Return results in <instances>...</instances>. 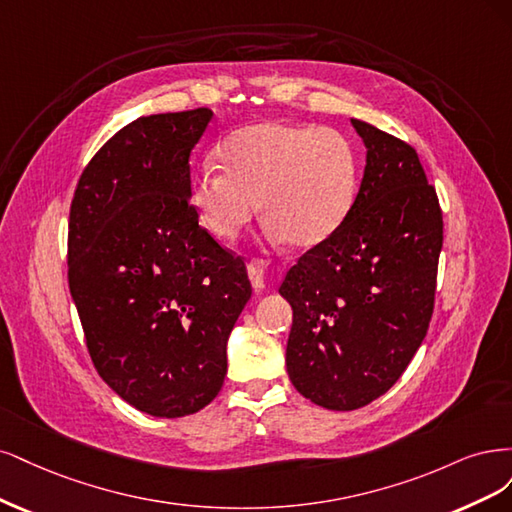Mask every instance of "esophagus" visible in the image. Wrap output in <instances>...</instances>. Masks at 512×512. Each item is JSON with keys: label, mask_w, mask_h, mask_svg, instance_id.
<instances>
[{"label": "esophagus", "mask_w": 512, "mask_h": 512, "mask_svg": "<svg viewBox=\"0 0 512 512\" xmlns=\"http://www.w3.org/2000/svg\"><path fill=\"white\" fill-rule=\"evenodd\" d=\"M246 270H249L251 285L257 291H261L263 287H266V270H268V261L266 259H251L249 266H246Z\"/></svg>", "instance_id": "1"}]
</instances>
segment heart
Returning a JSON list of instances; mask_svg holds the SVG:
<instances>
[{"label":"heart","instance_id":"heart-1","mask_svg":"<svg viewBox=\"0 0 512 512\" xmlns=\"http://www.w3.org/2000/svg\"><path fill=\"white\" fill-rule=\"evenodd\" d=\"M191 183L197 219L219 240H236L261 206L272 240L312 249L349 217L357 195V157L340 131L263 121L219 146Z\"/></svg>","mask_w":512,"mask_h":512}]
</instances>
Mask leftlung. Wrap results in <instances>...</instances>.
Instances as JSON below:
<instances>
[{"label":"left lung","mask_w":512,"mask_h":512,"mask_svg":"<svg viewBox=\"0 0 512 512\" xmlns=\"http://www.w3.org/2000/svg\"><path fill=\"white\" fill-rule=\"evenodd\" d=\"M366 170L349 217L287 272V372L304 398L355 410L381 398L421 346L434 312L442 210L415 148L351 119Z\"/></svg>","instance_id":"left-lung-1"}]
</instances>
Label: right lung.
<instances>
[{
	"label": "right lung",
	"instance_id": "1",
	"mask_svg": "<svg viewBox=\"0 0 512 512\" xmlns=\"http://www.w3.org/2000/svg\"><path fill=\"white\" fill-rule=\"evenodd\" d=\"M212 110L125 125L82 170L70 206L68 283L93 366L153 417L208 406L227 338L251 298L242 257L197 223L191 148Z\"/></svg>",
	"mask_w": 512,
	"mask_h": 512
}]
</instances>
